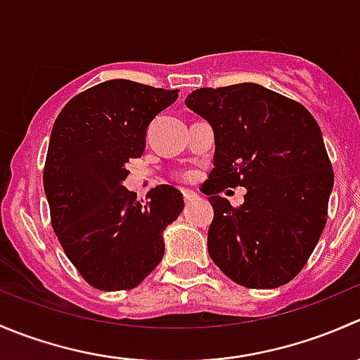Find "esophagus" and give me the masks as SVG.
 <instances>
[{
  "instance_id": "1",
  "label": "esophagus",
  "mask_w": 360,
  "mask_h": 360,
  "mask_svg": "<svg viewBox=\"0 0 360 360\" xmlns=\"http://www.w3.org/2000/svg\"><path fill=\"white\" fill-rule=\"evenodd\" d=\"M183 198H184V203H186V205H191V203H193L195 200H198V195L195 193V191L184 190L183 191Z\"/></svg>"
}]
</instances>
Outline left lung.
<instances>
[{
    "label": "left lung",
    "instance_id": "8db88e82",
    "mask_svg": "<svg viewBox=\"0 0 360 360\" xmlns=\"http://www.w3.org/2000/svg\"><path fill=\"white\" fill-rule=\"evenodd\" d=\"M186 106L214 130V169L205 181L214 219L207 248L226 277L250 289L292 281L328 221L335 184L322 132L310 111L257 83L198 89ZM244 186L231 207L224 187Z\"/></svg>",
    "mask_w": 360,
    "mask_h": 360
}]
</instances>
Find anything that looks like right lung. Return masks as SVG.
I'll use <instances>...</instances> for the list:
<instances>
[{
	"label": "right lung",
	"mask_w": 360,
	"mask_h": 360,
	"mask_svg": "<svg viewBox=\"0 0 360 360\" xmlns=\"http://www.w3.org/2000/svg\"><path fill=\"white\" fill-rule=\"evenodd\" d=\"M177 92L110 79L72 97L53 123L43 170L52 228L101 291L139 285L162 261L163 230L184 209L169 184L151 188L144 205L122 184L127 162L143 155L148 125Z\"/></svg>",
	"instance_id": "obj_1"
}]
</instances>
